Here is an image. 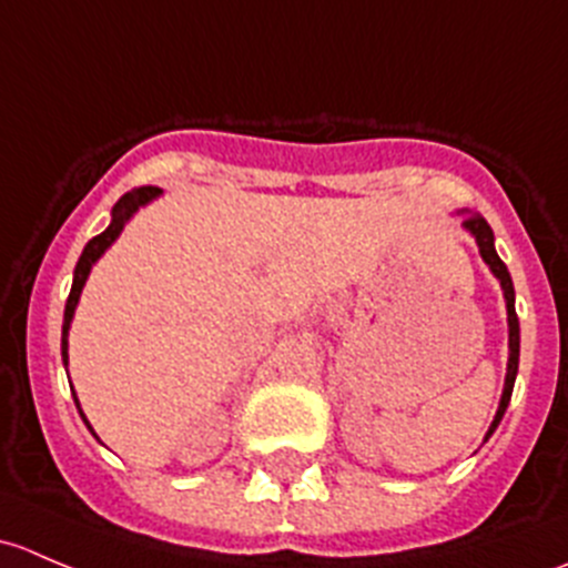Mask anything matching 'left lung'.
I'll use <instances>...</instances> for the list:
<instances>
[{
  "label": "left lung",
  "mask_w": 568,
  "mask_h": 568,
  "mask_svg": "<svg viewBox=\"0 0 568 568\" xmlns=\"http://www.w3.org/2000/svg\"><path fill=\"white\" fill-rule=\"evenodd\" d=\"M464 227L473 233L475 242H478V247H480V255H484V261L489 263V268L495 272V277L500 280L503 294H506V307H508V348H511V357H508L506 390H503V398H500V406H497L495 420H491L489 432H486V439H489L491 434H495L497 423H500L503 415H506V406H508V400H511V393H514V379H517V368H519V318H517V311H514L511 274H508L506 263H503L500 255L495 252V233H491L489 222H486L480 214H469V216H464Z\"/></svg>",
  "instance_id": "left-lung-1"
}]
</instances>
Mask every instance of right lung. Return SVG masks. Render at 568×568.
<instances>
[{"mask_svg":"<svg viewBox=\"0 0 568 568\" xmlns=\"http://www.w3.org/2000/svg\"><path fill=\"white\" fill-rule=\"evenodd\" d=\"M156 194H159L156 186H136V189H131V192H125L123 197H120L118 203H114V209H112V225H109L106 231L101 233V236L90 239L88 247H84V252H82V257H79L77 272H73L71 294H68V302H65V324H62V359H65V365H68V326H71L73 311H77L79 294H82L84 280H88L90 268H93V263L99 261L101 255H104V250L109 247V244H112L114 239L120 236V231H123V225H125V222H129V216L134 214V211L140 209V205H145L148 200L156 197ZM77 406H79V400H77ZM79 415H82V412H79ZM84 423H88V420H84ZM88 428H90V423H88ZM90 432H93V428H90Z\"/></svg>","mask_w":568,"mask_h":568,"instance_id":"obj_1","label":"right lung"}]
</instances>
